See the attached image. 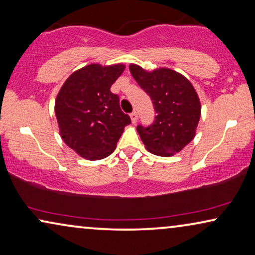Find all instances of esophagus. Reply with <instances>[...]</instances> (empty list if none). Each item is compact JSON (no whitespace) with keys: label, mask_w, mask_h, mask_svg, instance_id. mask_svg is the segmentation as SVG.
I'll return each instance as SVG.
<instances>
[{"label":"esophagus","mask_w":255,"mask_h":255,"mask_svg":"<svg viewBox=\"0 0 255 255\" xmlns=\"http://www.w3.org/2000/svg\"><path fill=\"white\" fill-rule=\"evenodd\" d=\"M130 119H131V123L132 124L137 123V113H136L135 111L132 113H130Z\"/></svg>","instance_id":"esophagus-1"}]
</instances>
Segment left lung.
Segmentation results:
<instances>
[{
  "mask_svg": "<svg viewBox=\"0 0 255 255\" xmlns=\"http://www.w3.org/2000/svg\"><path fill=\"white\" fill-rule=\"evenodd\" d=\"M129 70L152 100L155 121L137 126L142 142L150 152L168 157L181 151L194 138L201 117V104L194 87L185 76L168 68L146 71L137 64Z\"/></svg>",
  "mask_w": 255,
  "mask_h": 255,
  "instance_id": "8db88e82",
  "label": "left lung"
}]
</instances>
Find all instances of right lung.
<instances>
[{"label":"right lung","mask_w":255,"mask_h":255,"mask_svg":"<svg viewBox=\"0 0 255 255\" xmlns=\"http://www.w3.org/2000/svg\"><path fill=\"white\" fill-rule=\"evenodd\" d=\"M125 64L92 63L70 75L55 99V116L63 142L77 155L98 160L116 150L130 118L120 109L111 87Z\"/></svg>","instance_id":"add662e5"}]
</instances>
